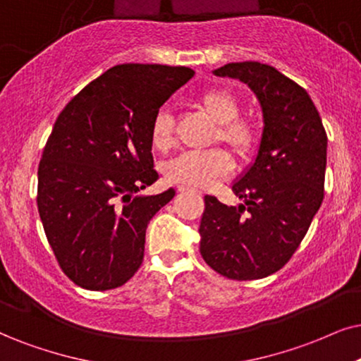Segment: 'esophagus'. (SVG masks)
Listing matches in <instances>:
<instances>
[{
  "instance_id": "esophagus-1",
  "label": "esophagus",
  "mask_w": 361,
  "mask_h": 361,
  "mask_svg": "<svg viewBox=\"0 0 361 361\" xmlns=\"http://www.w3.org/2000/svg\"><path fill=\"white\" fill-rule=\"evenodd\" d=\"M178 191H181V193H185V191H196V193H198V195H202V191L193 190V188H190V186H185V185H180V186H178Z\"/></svg>"
}]
</instances>
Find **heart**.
I'll list each match as a JSON object with an SVG mask.
<instances>
[{
  "mask_svg": "<svg viewBox=\"0 0 361 361\" xmlns=\"http://www.w3.org/2000/svg\"><path fill=\"white\" fill-rule=\"evenodd\" d=\"M203 106L218 123H221V140L230 143L238 153L252 152L258 141L255 123L238 120L240 102L225 88L208 90L202 98ZM153 145L159 149L175 143V121L168 109H159L152 126ZM235 170V159L226 149H186L166 165V176L171 181L188 186L208 188Z\"/></svg>",
  "mask_w": 361,
  "mask_h": 361,
  "instance_id": "heart-1",
  "label": "heart"
}]
</instances>
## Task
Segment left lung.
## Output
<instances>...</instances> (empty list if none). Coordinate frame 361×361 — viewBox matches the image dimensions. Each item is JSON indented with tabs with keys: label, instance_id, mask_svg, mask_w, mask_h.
<instances>
[{
	"label": "left lung",
	"instance_id": "8db88e82",
	"mask_svg": "<svg viewBox=\"0 0 361 361\" xmlns=\"http://www.w3.org/2000/svg\"><path fill=\"white\" fill-rule=\"evenodd\" d=\"M213 75L248 85L263 131L257 157L231 186L243 203L226 207L204 196L200 253L223 276L258 280L285 267L320 209L328 140L307 91L276 68L228 63Z\"/></svg>",
	"mask_w": 361,
	"mask_h": 361
}]
</instances>
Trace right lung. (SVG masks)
Wrapping results in <instances>:
<instances>
[{
  "label": "right lung",
  "mask_w": 361,
  "mask_h": 361,
  "mask_svg": "<svg viewBox=\"0 0 361 361\" xmlns=\"http://www.w3.org/2000/svg\"><path fill=\"white\" fill-rule=\"evenodd\" d=\"M195 71L126 63L91 81L59 113L38 168V212L61 270L104 291L138 271L152 218L175 188L153 185V120Z\"/></svg>",
  "instance_id": "1"
}]
</instances>
